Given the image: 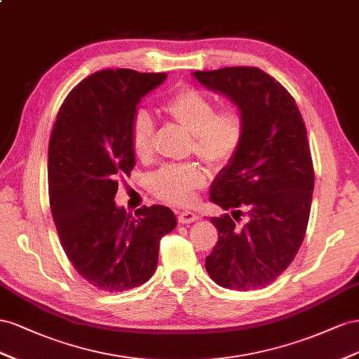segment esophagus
Wrapping results in <instances>:
<instances>
[{
  "mask_svg": "<svg viewBox=\"0 0 359 359\" xmlns=\"http://www.w3.org/2000/svg\"><path fill=\"white\" fill-rule=\"evenodd\" d=\"M177 219L180 224H191V222H196L198 219L197 213H194L191 210H183L177 213Z\"/></svg>",
  "mask_w": 359,
  "mask_h": 359,
  "instance_id": "esophagus-1",
  "label": "esophagus"
}]
</instances>
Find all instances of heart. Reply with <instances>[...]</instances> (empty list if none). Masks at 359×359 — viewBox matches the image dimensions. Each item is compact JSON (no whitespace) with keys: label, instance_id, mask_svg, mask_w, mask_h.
I'll list each match as a JSON object with an SVG mask.
<instances>
[{"label":"heart","instance_id":"obj_1","mask_svg":"<svg viewBox=\"0 0 359 359\" xmlns=\"http://www.w3.org/2000/svg\"><path fill=\"white\" fill-rule=\"evenodd\" d=\"M162 111L192 134V150L213 167L229 163L242 146L247 132V118L238 107L217 109L213 97L196 87H183L171 93ZM155 121L144 109L132 117L130 142L134 153L144 159L153 150ZM208 180L198 163L165 165L150 179L151 189L163 200L187 206Z\"/></svg>","mask_w":359,"mask_h":359}]
</instances>
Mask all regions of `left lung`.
I'll list each match as a JSON object with an SVG mask.
<instances>
[{"instance_id":"obj_1","label":"left lung","mask_w":359,"mask_h":359,"mask_svg":"<svg viewBox=\"0 0 359 359\" xmlns=\"http://www.w3.org/2000/svg\"><path fill=\"white\" fill-rule=\"evenodd\" d=\"M192 76L247 118L241 149L212 183L210 201L231 215L210 218L219 239L206 271L225 289L266 287L293 262L310 218L314 170L305 123L289 91L257 67ZM241 208L249 218L238 226Z\"/></svg>"}]
</instances>
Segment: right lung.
I'll list each match as a JSON object with an SVG mask.
<instances>
[{
	"mask_svg": "<svg viewBox=\"0 0 359 359\" xmlns=\"http://www.w3.org/2000/svg\"><path fill=\"white\" fill-rule=\"evenodd\" d=\"M167 74L100 70L70 91L48 149L50 212L76 272L104 292L130 290L151 278L159 242L176 229L170 208L128 213L114 197L118 176L135 167L130 123Z\"/></svg>",
	"mask_w": 359,
	"mask_h": 359,
	"instance_id": "1",
	"label": "right lung"
}]
</instances>
